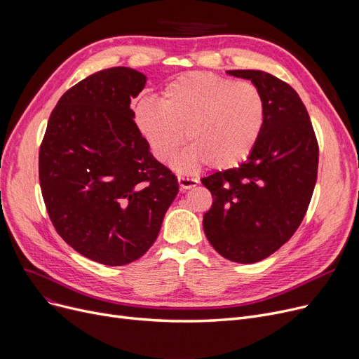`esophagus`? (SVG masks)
<instances>
[{"label":"esophagus","mask_w":359,"mask_h":359,"mask_svg":"<svg viewBox=\"0 0 359 359\" xmlns=\"http://www.w3.org/2000/svg\"><path fill=\"white\" fill-rule=\"evenodd\" d=\"M177 182H179V186H180V191H187V189H191V187H195L198 184L196 179L184 177V176H179Z\"/></svg>","instance_id":"1"}]
</instances>
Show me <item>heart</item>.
<instances>
[{
	"mask_svg": "<svg viewBox=\"0 0 359 359\" xmlns=\"http://www.w3.org/2000/svg\"><path fill=\"white\" fill-rule=\"evenodd\" d=\"M268 104L252 81L210 72H189L168 83L161 100L147 97L135 109V123L151 153L170 164L184 141L191 142L175 168L191 173L205 164L236 167L246 160L266 125Z\"/></svg>",
	"mask_w": 359,
	"mask_h": 359,
	"instance_id": "1",
	"label": "heart"
}]
</instances>
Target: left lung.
Instances as JSON below:
<instances>
[{"mask_svg": "<svg viewBox=\"0 0 359 359\" xmlns=\"http://www.w3.org/2000/svg\"><path fill=\"white\" fill-rule=\"evenodd\" d=\"M227 74L263 91L268 118L246 161L201 180L214 198L203 231L222 257L256 263L287 243L303 221L317 180L318 147L307 109L290 84L259 69Z\"/></svg>", "mask_w": 359, "mask_h": 359, "instance_id": "8db88e82", "label": "left lung"}]
</instances>
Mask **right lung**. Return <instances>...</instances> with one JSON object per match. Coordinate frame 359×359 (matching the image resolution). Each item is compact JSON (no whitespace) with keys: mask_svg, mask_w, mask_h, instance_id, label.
Returning <instances> with one entry per match:
<instances>
[{"mask_svg":"<svg viewBox=\"0 0 359 359\" xmlns=\"http://www.w3.org/2000/svg\"><path fill=\"white\" fill-rule=\"evenodd\" d=\"M145 84L129 67L90 75L56 103L41 145L53 227L75 252L107 266L128 265L153 246L179 192L134 121L130 99Z\"/></svg>","mask_w":359,"mask_h":359,"instance_id":"1","label":"right lung"}]
</instances>
